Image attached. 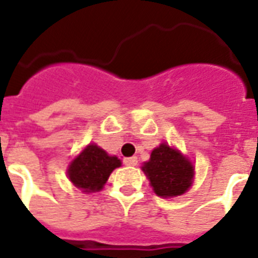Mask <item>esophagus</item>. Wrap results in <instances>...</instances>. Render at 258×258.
<instances>
[{
	"mask_svg": "<svg viewBox=\"0 0 258 258\" xmlns=\"http://www.w3.org/2000/svg\"><path fill=\"white\" fill-rule=\"evenodd\" d=\"M123 163H124L125 166H137L138 165V158L137 157L124 158V159H123Z\"/></svg>",
	"mask_w": 258,
	"mask_h": 258,
	"instance_id": "esophagus-1",
	"label": "esophagus"
}]
</instances>
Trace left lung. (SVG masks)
<instances>
[{
  "label": "left lung",
  "instance_id": "left-lung-1",
  "mask_svg": "<svg viewBox=\"0 0 258 258\" xmlns=\"http://www.w3.org/2000/svg\"><path fill=\"white\" fill-rule=\"evenodd\" d=\"M154 192L162 198L182 196L191 186L194 167L179 150L162 143L153 150L150 161L142 166Z\"/></svg>",
  "mask_w": 258,
  "mask_h": 258
}]
</instances>
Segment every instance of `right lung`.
<instances>
[{
	"label": "right lung",
	"mask_w": 258,
	"mask_h": 258,
	"mask_svg": "<svg viewBox=\"0 0 258 258\" xmlns=\"http://www.w3.org/2000/svg\"><path fill=\"white\" fill-rule=\"evenodd\" d=\"M121 166L120 159L105 153L99 146L88 145L67 170L68 178L84 192L100 191L108 179L109 174Z\"/></svg>",
	"instance_id": "1"
}]
</instances>
